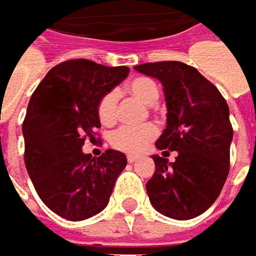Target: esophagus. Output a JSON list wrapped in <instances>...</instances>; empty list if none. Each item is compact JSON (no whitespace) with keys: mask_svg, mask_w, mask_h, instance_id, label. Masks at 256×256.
Masks as SVG:
<instances>
[{"mask_svg":"<svg viewBox=\"0 0 256 256\" xmlns=\"http://www.w3.org/2000/svg\"><path fill=\"white\" fill-rule=\"evenodd\" d=\"M138 156H128V163H134V162H138Z\"/></svg>","mask_w":256,"mask_h":256,"instance_id":"1","label":"esophagus"}]
</instances>
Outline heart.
I'll return each mask as SVG.
<instances>
[{"mask_svg": "<svg viewBox=\"0 0 256 256\" xmlns=\"http://www.w3.org/2000/svg\"><path fill=\"white\" fill-rule=\"evenodd\" d=\"M128 92L145 105H152L158 99V87L150 78L139 77L132 80L128 86ZM98 118L102 124L111 126L117 120V94L114 92L105 93L98 104ZM157 136V128L154 124H145L140 128H117L110 142L114 148L124 152H139L142 151L154 138Z\"/></svg>", "mask_w": 256, "mask_h": 256, "instance_id": "1", "label": "heart"}]
</instances>
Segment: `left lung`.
Segmentation results:
<instances>
[{"label":"left lung","mask_w":256,"mask_h":256,"mask_svg":"<svg viewBox=\"0 0 256 256\" xmlns=\"http://www.w3.org/2000/svg\"><path fill=\"white\" fill-rule=\"evenodd\" d=\"M134 70L162 82L168 120L156 146L178 152L174 163L166 156H152L156 172L146 182L150 202L168 218H196L214 204L228 176V105L209 80L182 62L142 64Z\"/></svg>","instance_id":"1"}]
</instances>
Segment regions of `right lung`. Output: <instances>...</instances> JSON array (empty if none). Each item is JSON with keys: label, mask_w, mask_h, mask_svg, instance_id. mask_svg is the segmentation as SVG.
Returning <instances> with one entry per match:
<instances>
[{"label": "right lung", "mask_w": 256, "mask_h": 256, "mask_svg": "<svg viewBox=\"0 0 256 256\" xmlns=\"http://www.w3.org/2000/svg\"><path fill=\"white\" fill-rule=\"evenodd\" d=\"M126 66L72 59L52 68L28 104L25 164L42 203L56 215L82 221L102 212L128 164L123 152H82L86 138L100 128L98 104L128 76Z\"/></svg>", "instance_id": "obj_1"}]
</instances>
